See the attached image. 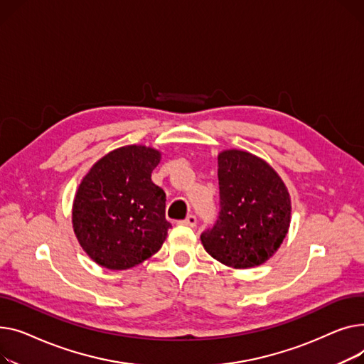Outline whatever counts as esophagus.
<instances>
[{"label": "esophagus", "mask_w": 364, "mask_h": 364, "mask_svg": "<svg viewBox=\"0 0 364 364\" xmlns=\"http://www.w3.org/2000/svg\"><path fill=\"white\" fill-rule=\"evenodd\" d=\"M181 223H182V225H186V226H191V228H194V226L197 225V216H196V215H189V216H186V219L182 220Z\"/></svg>", "instance_id": "34e87169"}]
</instances>
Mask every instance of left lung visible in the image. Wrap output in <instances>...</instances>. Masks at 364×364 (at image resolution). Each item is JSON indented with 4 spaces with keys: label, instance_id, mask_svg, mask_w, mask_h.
<instances>
[{
    "label": "left lung",
    "instance_id": "left-lung-1",
    "mask_svg": "<svg viewBox=\"0 0 364 364\" xmlns=\"http://www.w3.org/2000/svg\"><path fill=\"white\" fill-rule=\"evenodd\" d=\"M218 161L219 215L201 233V242L226 266H259L287 237L289 194L274 170L250 153L230 149L220 153Z\"/></svg>",
    "mask_w": 364,
    "mask_h": 364
}]
</instances>
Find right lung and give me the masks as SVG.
<instances>
[{"label":"right lung","mask_w":364,"mask_h":364,"mask_svg":"<svg viewBox=\"0 0 364 364\" xmlns=\"http://www.w3.org/2000/svg\"><path fill=\"white\" fill-rule=\"evenodd\" d=\"M160 153L127 145L102 157L83 178L73 203L82 248L102 267L124 270L151 257L172 228L166 192L151 181Z\"/></svg>","instance_id":"add662e5"}]
</instances>
